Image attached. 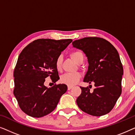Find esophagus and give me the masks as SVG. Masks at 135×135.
Returning <instances> with one entry per match:
<instances>
[{
  "label": "esophagus",
  "mask_w": 135,
  "mask_h": 135,
  "mask_svg": "<svg viewBox=\"0 0 135 135\" xmlns=\"http://www.w3.org/2000/svg\"><path fill=\"white\" fill-rule=\"evenodd\" d=\"M73 86H68V90H70L71 89V88H73Z\"/></svg>",
  "instance_id": "34e87169"
}]
</instances>
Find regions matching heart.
I'll list each match as a JSON object with an SVG mask.
<instances>
[{
  "label": "heart",
  "instance_id": "b5f03b06",
  "mask_svg": "<svg viewBox=\"0 0 135 135\" xmlns=\"http://www.w3.org/2000/svg\"><path fill=\"white\" fill-rule=\"evenodd\" d=\"M71 56L75 62L79 64L81 60H84V55L80 50H77L72 51L71 53ZM62 61V55H58L55 61V68L58 71H61ZM81 77H82L81 74L78 73V72L74 73H66L61 77L60 82L62 84L68 85L69 86H73L76 84L80 80Z\"/></svg>",
  "mask_w": 135,
  "mask_h": 135
}]
</instances>
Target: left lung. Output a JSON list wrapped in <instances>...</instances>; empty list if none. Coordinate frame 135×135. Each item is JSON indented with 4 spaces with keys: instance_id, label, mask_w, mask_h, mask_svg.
I'll use <instances>...</instances> for the list:
<instances>
[{
    "instance_id": "1",
    "label": "left lung",
    "mask_w": 135,
    "mask_h": 135,
    "mask_svg": "<svg viewBox=\"0 0 135 135\" xmlns=\"http://www.w3.org/2000/svg\"><path fill=\"white\" fill-rule=\"evenodd\" d=\"M73 47L80 49L89 63L84 82H94L95 88L80 86L77 106L82 111L93 116L108 114L115 106L122 93V64L115 48L104 38L88 37L74 40Z\"/></svg>"
}]
</instances>
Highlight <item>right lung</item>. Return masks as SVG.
Listing matches in <instances>:
<instances>
[{
	"instance_id": "1",
	"label": "right lung",
	"mask_w": 135,
	"mask_h": 135,
	"mask_svg": "<svg viewBox=\"0 0 135 135\" xmlns=\"http://www.w3.org/2000/svg\"><path fill=\"white\" fill-rule=\"evenodd\" d=\"M72 41L39 38L28 44L20 54L13 73V94L27 115L38 118L50 114L67 91L65 84H55L49 88L44 82L47 77L53 83L60 79L55 60Z\"/></svg>"
}]
</instances>
